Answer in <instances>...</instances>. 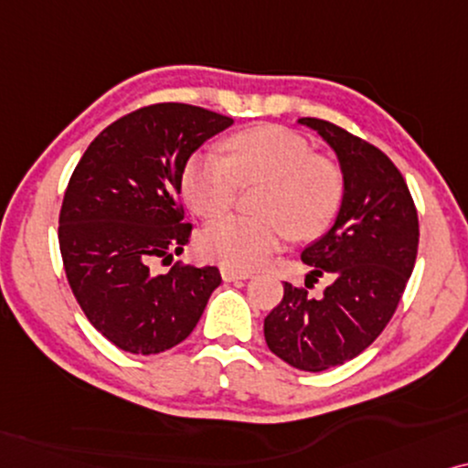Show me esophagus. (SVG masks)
<instances>
[{
  "instance_id": "34e87169",
  "label": "esophagus",
  "mask_w": 468,
  "mask_h": 468,
  "mask_svg": "<svg viewBox=\"0 0 468 468\" xmlns=\"http://www.w3.org/2000/svg\"><path fill=\"white\" fill-rule=\"evenodd\" d=\"M220 276H222L224 282H235V280H248V278L252 276V271L235 270V267L222 265V267H220Z\"/></svg>"
}]
</instances>
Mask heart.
Returning a JSON list of instances; mask_svg holds the SVG:
<instances>
[{
    "mask_svg": "<svg viewBox=\"0 0 468 468\" xmlns=\"http://www.w3.org/2000/svg\"><path fill=\"white\" fill-rule=\"evenodd\" d=\"M227 160L197 154L182 171L186 203L203 218H218L238 201L239 186L265 184L259 218L230 216L209 224L198 238L207 259L252 270L278 250L286 233L295 239L321 235L345 198V176L334 160L291 130L259 126L224 141Z\"/></svg>",
    "mask_w": 468,
    "mask_h": 468,
    "instance_id": "heart-1",
    "label": "heart"
}]
</instances>
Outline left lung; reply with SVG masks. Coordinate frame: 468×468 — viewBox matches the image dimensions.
Returning <instances> with one entry per match:
<instances>
[{"instance_id":"left-lung-1","label":"left lung","mask_w":468,"mask_h":468,"mask_svg":"<svg viewBox=\"0 0 468 468\" xmlns=\"http://www.w3.org/2000/svg\"><path fill=\"white\" fill-rule=\"evenodd\" d=\"M338 154L345 198L334 227L302 252L306 286L284 282L263 332L273 355L297 370L323 372L357 357L394 316L417 259L420 220L402 173L372 143L332 122L302 117ZM329 272L314 300L307 289Z\"/></svg>"}]
</instances>
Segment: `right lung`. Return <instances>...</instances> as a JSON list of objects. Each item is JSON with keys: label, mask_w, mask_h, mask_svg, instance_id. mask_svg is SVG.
Here are the masks:
<instances>
[{"label": "right lung", "mask_w": 468, "mask_h": 468, "mask_svg": "<svg viewBox=\"0 0 468 468\" xmlns=\"http://www.w3.org/2000/svg\"><path fill=\"white\" fill-rule=\"evenodd\" d=\"M233 120L182 102L120 117L90 143L59 209V250L68 284L87 321L122 351L155 355L188 338L218 267L154 273L190 241L182 171L195 149Z\"/></svg>", "instance_id": "1"}]
</instances>
